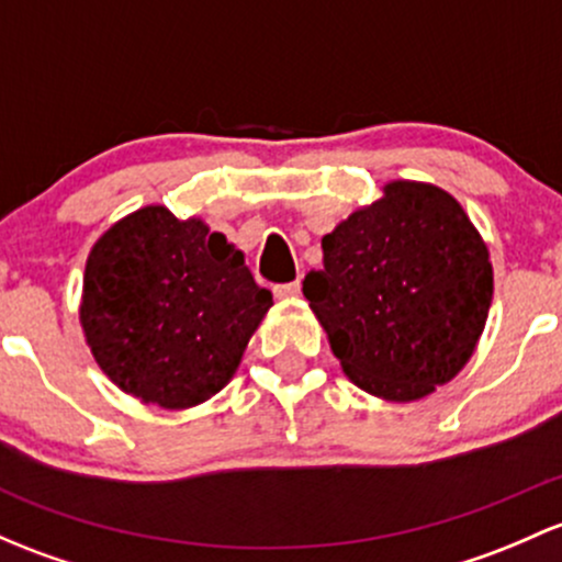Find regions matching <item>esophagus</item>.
I'll use <instances>...</instances> for the list:
<instances>
[{
    "label": "esophagus",
    "instance_id": "obj_1",
    "mask_svg": "<svg viewBox=\"0 0 562 562\" xmlns=\"http://www.w3.org/2000/svg\"><path fill=\"white\" fill-rule=\"evenodd\" d=\"M274 296L277 299H299L301 296V285L299 282H288V285H277L274 288Z\"/></svg>",
    "mask_w": 562,
    "mask_h": 562
}]
</instances>
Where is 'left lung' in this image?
I'll return each instance as SVG.
<instances>
[{
  "instance_id": "left-lung-1",
  "label": "left lung",
  "mask_w": 562,
  "mask_h": 562,
  "mask_svg": "<svg viewBox=\"0 0 562 562\" xmlns=\"http://www.w3.org/2000/svg\"><path fill=\"white\" fill-rule=\"evenodd\" d=\"M321 245L304 299L360 390L409 404L460 374L487 323L493 263L458 199L390 180Z\"/></svg>"
}]
</instances>
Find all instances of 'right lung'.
<instances>
[{"label": "right lung", "mask_w": 562, "mask_h": 562, "mask_svg": "<svg viewBox=\"0 0 562 562\" xmlns=\"http://www.w3.org/2000/svg\"><path fill=\"white\" fill-rule=\"evenodd\" d=\"M269 310L245 252L164 204L112 223L88 252L82 336L112 385L142 404L191 409L221 393Z\"/></svg>", "instance_id": "obj_1"}]
</instances>
